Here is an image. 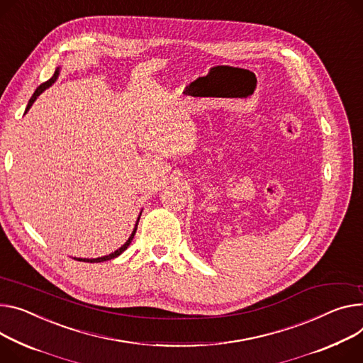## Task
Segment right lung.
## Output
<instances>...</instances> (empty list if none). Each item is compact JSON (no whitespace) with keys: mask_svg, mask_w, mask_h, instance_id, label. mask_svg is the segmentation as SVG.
<instances>
[{"mask_svg":"<svg viewBox=\"0 0 363 363\" xmlns=\"http://www.w3.org/2000/svg\"><path fill=\"white\" fill-rule=\"evenodd\" d=\"M58 74H60V71L57 69V71H55V74H53V77L52 78H49L48 81H45L43 82V84H40L38 89H36V91L33 93V96H32V99L29 100V104H27V107H26V111L27 110H29L30 108V106L33 104V101L38 99V96L39 94H42L50 84H52V82L55 81V79H57V77H58ZM26 111H24V113H26ZM139 218H141V215H139ZM139 218H138V220H136V225H135V230H133V233H132V235L129 237V240L119 248V250H116V252L115 253H111V255H108V256H103V257H99V259H75V260H79V262H87V263H99V262H106V260H111V259H115V257H118V256H121L123 252H125V250L129 247V244H130V241H132V238H133V235H135V233H136V228H138V222H139Z\"/></svg>","mask_w":363,"mask_h":363,"instance_id":"obj_1","label":"right lung"}]
</instances>
